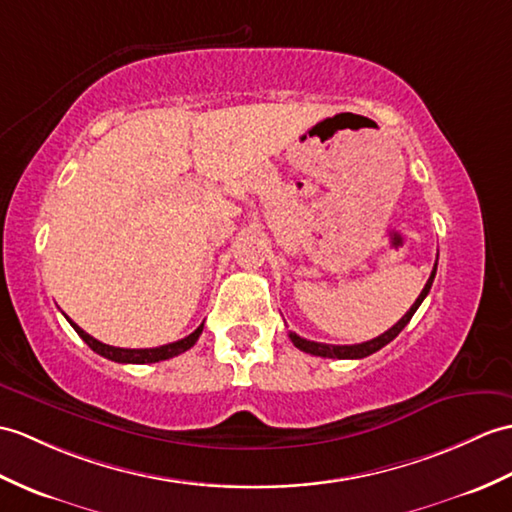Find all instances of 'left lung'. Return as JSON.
I'll use <instances>...</instances> for the list:
<instances>
[{"label": "left lung", "mask_w": 512, "mask_h": 512, "mask_svg": "<svg viewBox=\"0 0 512 512\" xmlns=\"http://www.w3.org/2000/svg\"><path fill=\"white\" fill-rule=\"evenodd\" d=\"M434 277H436V264H434V270H432L430 279H427V283H425L423 292L419 294V299L414 301V305L410 307V310L403 314V318L399 320V323H395L388 331H384L382 336H377L373 340L362 342V344H323V342H312V340H305L301 336H296L294 331H290V340L294 342L296 349H301L305 353H312V355H320V358H334V360H360V358H366V355H371V353L379 351L382 347H386L390 340H395L401 334V329L410 323V318L414 316V312L419 310V305L423 303L427 292H430L432 283H434Z\"/></svg>", "instance_id": "obj_1"}]
</instances>
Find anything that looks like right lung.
Listing matches in <instances>:
<instances>
[{
    "mask_svg": "<svg viewBox=\"0 0 512 512\" xmlns=\"http://www.w3.org/2000/svg\"><path fill=\"white\" fill-rule=\"evenodd\" d=\"M67 320H69V318H67ZM69 325L76 329V334H78L82 340H85L95 353H100L102 358H109V360L120 362V364H152V362L170 360V358H174V355L185 353L187 349H192L194 344H196V340H198L200 334H202V327H205V323H202L196 331H192V334L185 336L183 340L163 344V347H154V349H120V347H109V344L95 340L93 336L87 334V331H82L76 323H71V320H69Z\"/></svg>",
    "mask_w": 512,
    "mask_h": 512,
    "instance_id": "right-lung-1",
    "label": "right lung"
}]
</instances>
